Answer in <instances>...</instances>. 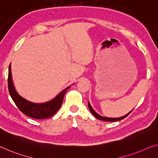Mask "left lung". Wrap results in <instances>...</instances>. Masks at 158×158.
I'll use <instances>...</instances> for the list:
<instances>
[{
  "instance_id": "left-lung-1",
  "label": "left lung",
  "mask_w": 158,
  "mask_h": 158,
  "mask_svg": "<svg viewBox=\"0 0 158 158\" xmlns=\"http://www.w3.org/2000/svg\"><path fill=\"white\" fill-rule=\"evenodd\" d=\"M88 107H89V110L91 111L92 114L94 115V117L97 118L99 119V120H101V121H121V120L125 118L126 117L128 116L130 113H131V111H130V112L129 113H127V115H123V116L122 117H120V118H108V117H104V116H102V115H100L98 114V113H97L94 110V109L92 108V107L91 106V105H90L89 102H88Z\"/></svg>"
}]
</instances>
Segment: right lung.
<instances>
[{"label": "right lung", "instance_id": "1", "mask_svg": "<svg viewBox=\"0 0 158 158\" xmlns=\"http://www.w3.org/2000/svg\"><path fill=\"white\" fill-rule=\"evenodd\" d=\"M8 87L10 95L12 100L15 102L18 108L23 113L27 116L36 119L48 118L55 115L58 109L60 108L64 100V97L69 89L70 86L60 92L56 98L52 100L43 103H36V102H30L19 95L14 87L13 80L11 76V69L10 64L8 68Z\"/></svg>", "mask_w": 158, "mask_h": 158}]
</instances>
